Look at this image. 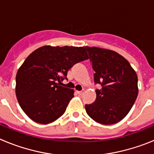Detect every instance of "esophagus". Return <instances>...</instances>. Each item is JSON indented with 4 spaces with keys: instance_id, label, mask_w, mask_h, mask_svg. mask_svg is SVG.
Listing matches in <instances>:
<instances>
[{
    "instance_id": "34e87169",
    "label": "esophagus",
    "mask_w": 154,
    "mask_h": 154,
    "mask_svg": "<svg viewBox=\"0 0 154 154\" xmlns=\"http://www.w3.org/2000/svg\"><path fill=\"white\" fill-rule=\"evenodd\" d=\"M76 92L79 94V95H82L84 92V90H82V91H76Z\"/></svg>"
}]
</instances>
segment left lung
I'll return each mask as SVG.
<instances>
[{
  "mask_svg": "<svg viewBox=\"0 0 154 154\" xmlns=\"http://www.w3.org/2000/svg\"><path fill=\"white\" fill-rule=\"evenodd\" d=\"M94 70V82L100 84L93 103L85 105L87 114L103 125L116 123L130 112L138 95L137 75L124 57L112 50L85 46Z\"/></svg>",
  "mask_w": 154,
  "mask_h": 154,
  "instance_id": "1",
  "label": "left lung"
}]
</instances>
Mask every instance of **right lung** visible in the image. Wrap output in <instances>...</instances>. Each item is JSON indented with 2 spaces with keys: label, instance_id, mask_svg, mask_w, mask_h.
<instances>
[{
  "label": "right lung",
  "instance_id": "add662e5",
  "mask_svg": "<svg viewBox=\"0 0 154 154\" xmlns=\"http://www.w3.org/2000/svg\"><path fill=\"white\" fill-rule=\"evenodd\" d=\"M84 47L42 46L30 54L16 75V96L22 110L41 124L52 123L65 112L73 89L59 85L75 64L88 59Z\"/></svg>",
  "mask_w": 154,
  "mask_h": 154
}]
</instances>
